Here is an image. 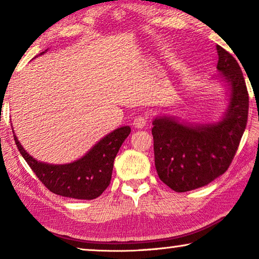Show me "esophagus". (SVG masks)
I'll return each mask as SVG.
<instances>
[{
  "instance_id": "34e87169",
  "label": "esophagus",
  "mask_w": 259,
  "mask_h": 259,
  "mask_svg": "<svg viewBox=\"0 0 259 259\" xmlns=\"http://www.w3.org/2000/svg\"><path fill=\"white\" fill-rule=\"evenodd\" d=\"M147 125V116L146 115H138L133 121V126L136 128H144Z\"/></svg>"
}]
</instances>
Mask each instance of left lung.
I'll return each mask as SVG.
<instances>
[{
	"label": "left lung",
	"instance_id": "obj_1",
	"mask_svg": "<svg viewBox=\"0 0 259 259\" xmlns=\"http://www.w3.org/2000/svg\"><path fill=\"white\" fill-rule=\"evenodd\" d=\"M217 69L230 83L225 118L205 126H187L169 118L153 121L154 161L162 183L176 192L207 185L222 176L235 158L249 115V93L237 60L217 46Z\"/></svg>",
	"mask_w": 259,
	"mask_h": 259
}]
</instances>
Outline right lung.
<instances>
[{
    "label": "right lung",
    "instance_id": "obj_1",
    "mask_svg": "<svg viewBox=\"0 0 259 259\" xmlns=\"http://www.w3.org/2000/svg\"><path fill=\"white\" fill-rule=\"evenodd\" d=\"M130 133L131 127H120L99 141L84 157L66 165L38 162L23 150L16 136L14 140L31 171L51 192L74 199L91 200L101 196L108 187L114 159Z\"/></svg>",
    "mask_w": 259,
    "mask_h": 259
}]
</instances>
